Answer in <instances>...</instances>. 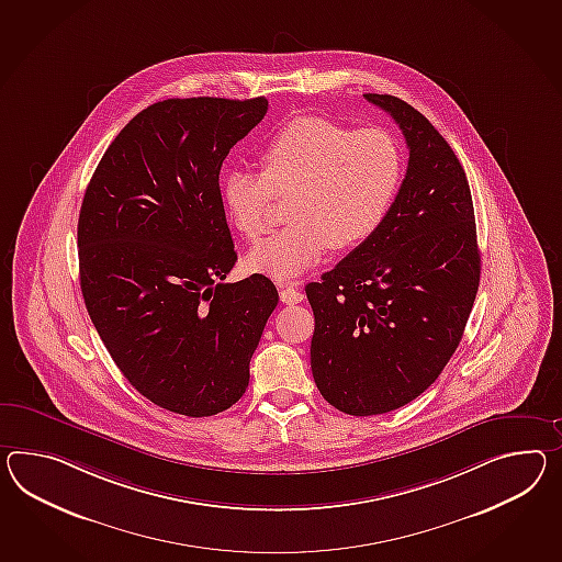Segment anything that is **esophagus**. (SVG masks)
Here are the masks:
<instances>
[{
  "instance_id": "34e87169",
  "label": "esophagus",
  "mask_w": 562,
  "mask_h": 562,
  "mask_svg": "<svg viewBox=\"0 0 562 562\" xmlns=\"http://www.w3.org/2000/svg\"><path fill=\"white\" fill-rule=\"evenodd\" d=\"M280 301L286 302V304H299L304 301V294H302L301 288L286 284V286H280Z\"/></svg>"
}]
</instances>
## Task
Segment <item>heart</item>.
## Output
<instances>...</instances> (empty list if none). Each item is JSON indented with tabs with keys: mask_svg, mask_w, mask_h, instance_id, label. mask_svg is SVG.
<instances>
[{
	"mask_svg": "<svg viewBox=\"0 0 562 562\" xmlns=\"http://www.w3.org/2000/svg\"><path fill=\"white\" fill-rule=\"evenodd\" d=\"M402 154L382 127L351 130L323 117L284 125L261 151V172L233 168L221 182L233 225L256 239L276 196H288L284 229L249 249L247 268L280 282L323 260L330 247L366 241L396 196Z\"/></svg>",
	"mask_w": 562,
	"mask_h": 562,
	"instance_id": "b5f03b06",
	"label": "heart"
}]
</instances>
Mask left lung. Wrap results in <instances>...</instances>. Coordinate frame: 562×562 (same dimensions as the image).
Returning <instances> with one entry per match:
<instances>
[{"mask_svg": "<svg viewBox=\"0 0 562 562\" xmlns=\"http://www.w3.org/2000/svg\"><path fill=\"white\" fill-rule=\"evenodd\" d=\"M366 99L406 137V177L380 227L306 286L316 387L351 416L396 411L435 383L463 337L481 274L473 199L451 146L406 101Z\"/></svg>", "mask_w": 562, "mask_h": 562, "instance_id": "1", "label": "left lung"}]
</instances>
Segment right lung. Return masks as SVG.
Listing matches in <instances>:
<instances>
[{
  "mask_svg": "<svg viewBox=\"0 0 562 562\" xmlns=\"http://www.w3.org/2000/svg\"><path fill=\"white\" fill-rule=\"evenodd\" d=\"M263 97L166 99L111 142L82 199V299L142 396L191 418L232 408L278 304L270 278L223 282L237 254L220 172Z\"/></svg>",
  "mask_w": 562,
  "mask_h": 562,
  "instance_id": "right-lung-1",
  "label": "right lung"
}]
</instances>
